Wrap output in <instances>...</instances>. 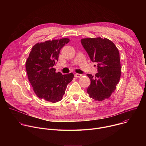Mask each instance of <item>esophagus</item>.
Returning a JSON list of instances; mask_svg holds the SVG:
<instances>
[{
  "mask_svg": "<svg viewBox=\"0 0 146 146\" xmlns=\"http://www.w3.org/2000/svg\"><path fill=\"white\" fill-rule=\"evenodd\" d=\"M81 76H82V74H78V73H76V74H74V77H75L80 78V77H81Z\"/></svg>",
  "mask_w": 146,
  "mask_h": 146,
  "instance_id": "1",
  "label": "esophagus"
}]
</instances>
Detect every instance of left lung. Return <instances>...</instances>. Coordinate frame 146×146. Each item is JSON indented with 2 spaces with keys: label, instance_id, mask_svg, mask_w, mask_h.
I'll return each instance as SVG.
<instances>
[{
  "label": "left lung",
  "instance_id": "left-lung-1",
  "mask_svg": "<svg viewBox=\"0 0 146 146\" xmlns=\"http://www.w3.org/2000/svg\"><path fill=\"white\" fill-rule=\"evenodd\" d=\"M81 43L98 67V72L94 77L87 74L91 80L87 92L90 98L96 100L108 99L115 90L121 77L118 50L111 41L106 38H82Z\"/></svg>",
  "mask_w": 146,
  "mask_h": 146
}]
</instances>
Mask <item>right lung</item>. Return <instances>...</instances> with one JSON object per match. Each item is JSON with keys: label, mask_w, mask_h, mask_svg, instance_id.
<instances>
[{"label": "right lung", "mask_w": 146, "mask_h": 146, "mask_svg": "<svg viewBox=\"0 0 146 146\" xmlns=\"http://www.w3.org/2000/svg\"><path fill=\"white\" fill-rule=\"evenodd\" d=\"M69 40L67 38L48 40L32 47L25 66L29 81L39 98L52 103L60 101L72 81V73L62 74L56 73L53 68L58 60L60 50Z\"/></svg>", "instance_id": "1"}]
</instances>
